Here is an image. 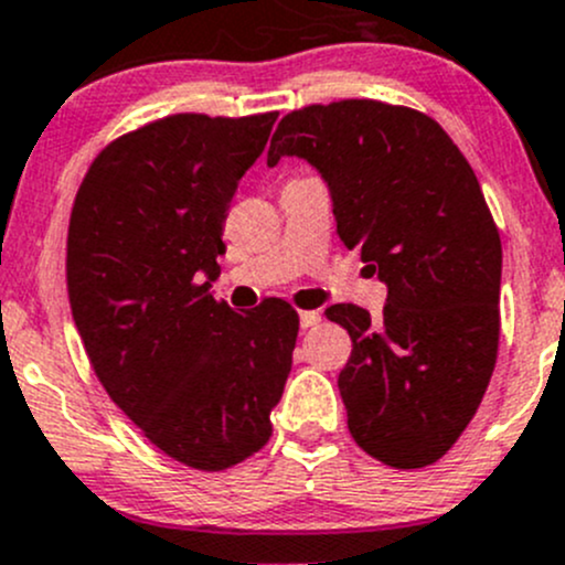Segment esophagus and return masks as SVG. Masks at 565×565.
Wrapping results in <instances>:
<instances>
[{
	"label": "esophagus",
	"mask_w": 565,
	"mask_h": 565,
	"mask_svg": "<svg viewBox=\"0 0 565 565\" xmlns=\"http://www.w3.org/2000/svg\"><path fill=\"white\" fill-rule=\"evenodd\" d=\"M319 319H322L319 311H300V328H315Z\"/></svg>",
	"instance_id": "obj_1"
}]
</instances>
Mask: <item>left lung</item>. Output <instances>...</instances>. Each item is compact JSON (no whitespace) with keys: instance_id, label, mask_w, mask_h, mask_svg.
Returning a JSON list of instances; mask_svg holds the SVG:
<instances>
[{"instance_id":"8db88e82","label":"left lung","mask_w":565,"mask_h":565,"mask_svg":"<svg viewBox=\"0 0 565 565\" xmlns=\"http://www.w3.org/2000/svg\"><path fill=\"white\" fill-rule=\"evenodd\" d=\"M281 158L317 169L339 241L388 287L380 317L324 309L352 339L339 374L350 435L398 470L431 465L472 420L498 361L503 248L476 172L435 119L380 100L287 114L267 167Z\"/></svg>"}]
</instances>
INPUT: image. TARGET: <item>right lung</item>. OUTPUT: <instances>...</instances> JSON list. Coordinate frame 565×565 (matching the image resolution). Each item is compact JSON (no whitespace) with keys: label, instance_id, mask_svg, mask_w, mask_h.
Segmentation results:
<instances>
[{"label":"right lung","instance_id":"1","mask_svg":"<svg viewBox=\"0 0 565 565\" xmlns=\"http://www.w3.org/2000/svg\"><path fill=\"white\" fill-rule=\"evenodd\" d=\"M278 114H174L119 136L89 167L67 230V295L111 402L163 454L226 470L270 440L298 311L218 303L237 182Z\"/></svg>","mask_w":565,"mask_h":565}]
</instances>
